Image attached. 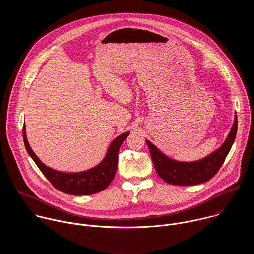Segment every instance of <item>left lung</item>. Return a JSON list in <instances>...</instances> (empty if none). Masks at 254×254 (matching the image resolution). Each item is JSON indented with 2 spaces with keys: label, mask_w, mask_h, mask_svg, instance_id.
<instances>
[{
  "label": "left lung",
  "mask_w": 254,
  "mask_h": 254,
  "mask_svg": "<svg viewBox=\"0 0 254 254\" xmlns=\"http://www.w3.org/2000/svg\"><path fill=\"white\" fill-rule=\"evenodd\" d=\"M237 132V116L235 114L234 123L230 132L222 146L204 159L195 162H179L163 154L156 146L146 140L155 169L165 182L172 185L192 186L207 182L219 171L224 163Z\"/></svg>",
  "instance_id": "obj_1"
}]
</instances>
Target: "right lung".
<instances>
[{
    "mask_svg": "<svg viewBox=\"0 0 254 254\" xmlns=\"http://www.w3.org/2000/svg\"><path fill=\"white\" fill-rule=\"evenodd\" d=\"M129 134V131L124 132L116 137L111 143L104 159L95 167L79 172L65 173L59 172L44 165L38 157L32 151L26 135L25 125L23 127V138L26 150L35 164L40 169L43 175L49 180V182L59 191L74 196L92 195L104 190L116 175L119 161V150L121 144Z\"/></svg>",
    "mask_w": 254,
    "mask_h": 254,
    "instance_id": "right-lung-1",
    "label": "right lung"
}]
</instances>
